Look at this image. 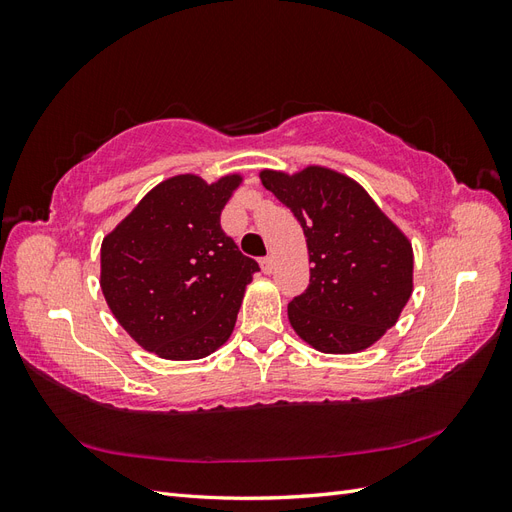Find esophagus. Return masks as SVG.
I'll use <instances>...</instances> for the list:
<instances>
[{
    "label": "esophagus",
    "mask_w": 512,
    "mask_h": 512,
    "mask_svg": "<svg viewBox=\"0 0 512 512\" xmlns=\"http://www.w3.org/2000/svg\"><path fill=\"white\" fill-rule=\"evenodd\" d=\"M260 267H262V271H265V273H271L273 271V256L260 258Z\"/></svg>",
    "instance_id": "34e87169"
}]
</instances>
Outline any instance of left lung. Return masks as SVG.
Masks as SVG:
<instances>
[{
	"label": "left lung",
	"instance_id": "1",
	"mask_svg": "<svg viewBox=\"0 0 512 512\" xmlns=\"http://www.w3.org/2000/svg\"><path fill=\"white\" fill-rule=\"evenodd\" d=\"M260 181L299 220L307 241L309 286L288 303L297 335L327 354L376 344L412 294V243L363 185L324 166Z\"/></svg>",
	"mask_w": 512,
	"mask_h": 512
}]
</instances>
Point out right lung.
I'll use <instances>...</instances> for the list:
<instances>
[{"label": "right lung", "mask_w": 512, "mask_h": 512, "mask_svg": "<svg viewBox=\"0 0 512 512\" xmlns=\"http://www.w3.org/2000/svg\"><path fill=\"white\" fill-rule=\"evenodd\" d=\"M241 181L170 177L102 241L104 299L134 342L160 359H203L235 329L245 286L260 271L220 226Z\"/></svg>", "instance_id": "add662e5"}]
</instances>
